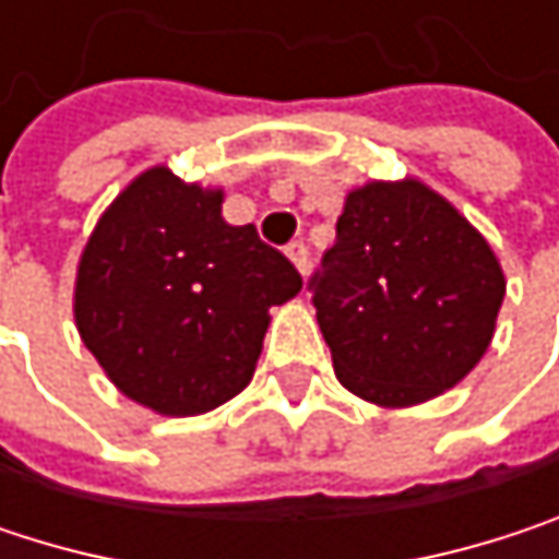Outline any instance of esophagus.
I'll list each match as a JSON object with an SVG mask.
<instances>
[{
    "label": "esophagus",
    "instance_id": "obj_1",
    "mask_svg": "<svg viewBox=\"0 0 559 559\" xmlns=\"http://www.w3.org/2000/svg\"><path fill=\"white\" fill-rule=\"evenodd\" d=\"M284 252H287V259L297 265V272L304 275V272H307V265H310V249H307V242H304V239H294V242H287V249H284Z\"/></svg>",
    "mask_w": 559,
    "mask_h": 559
}]
</instances>
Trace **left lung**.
<instances>
[{
  "mask_svg": "<svg viewBox=\"0 0 559 559\" xmlns=\"http://www.w3.org/2000/svg\"><path fill=\"white\" fill-rule=\"evenodd\" d=\"M336 379L404 407L453 389L489 349L504 278L489 242L417 180L346 197L307 278Z\"/></svg>",
  "mask_w": 559,
  "mask_h": 559,
  "instance_id": "8db88e82",
  "label": "left lung"
}]
</instances>
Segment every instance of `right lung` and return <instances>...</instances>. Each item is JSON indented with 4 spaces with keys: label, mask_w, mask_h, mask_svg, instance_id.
I'll use <instances>...</instances> for the list:
<instances>
[{
    "label": "right lung",
    "mask_w": 559,
    "mask_h": 559,
    "mask_svg": "<svg viewBox=\"0 0 559 559\" xmlns=\"http://www.w3.org/2000/svg\"><path fill=\"white\" fill-rule=\"evenodd\" d=\"M223 193L145 170L106 210L76 272V330L106 376L158 414H203L249 385L269 307L300 290Z\"/></svg>",
    "instance_id": "1"
}]
</instances>
